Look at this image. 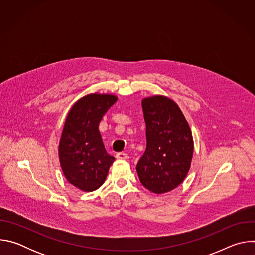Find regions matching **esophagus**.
<instances>
[{"instance_id":"34e87169","label":"esophagus","mask_w":255,"mask_h":255,"mask_svg":"<svg viewBox=\"0 0 255 255\" xmlns=\"http://www.w3.org/2000/svg\"><path fill=\"white\" fill-rule=\"evenodd\" d=\"M116 158L119 159V160H128L129 156L124 152H119V153L116 154Z\"/></svg>"}]
</instances>
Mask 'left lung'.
I'll return each instance as SVG.
<instances>
[{
	"label": "left lung",
	"mask_w": 255,
	"mask_h": 255,
	"mask_svg": "<svg viewBox=\"0 0 255 255\" xmlns=\"http://www.w3.org/2000/svg\"><path fill=\"white\" fill-rule=\"evenodd\" d=\"M142 109L147 144L136 170L144 188L164 194L183 183L191 168L192 131L177 104L165 96L144 98Z\"/></svg>",
	"instance_id": "8db88e82"
}]
</instances>
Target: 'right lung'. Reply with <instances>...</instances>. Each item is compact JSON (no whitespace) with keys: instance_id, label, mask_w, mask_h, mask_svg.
<instances>
[{"instance_id":"right-lung-1","label":"right lung","mask_w":255,"mask_h":255,"mask_svg":"<svg viewBox=\"0 0 255 255\" xmlns=\"http://www.w3.org/2000/svg\"><path fill=\"white\" fill-rule=\"evenodd\" d=\"M117 99L111 94L86 95L66 116L58 146L59 162L68 183L83 192L99 189L115 160L105 149L99 124Z\"/></svg>"}]
</instances>
